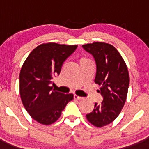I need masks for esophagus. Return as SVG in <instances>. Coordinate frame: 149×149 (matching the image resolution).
<instances>
[{
	"label": "esophagus",
	"mask_w": 149,
	"mask_h": 149,
	"mask_svg": "<svg viewBox=\"0 0 149 149\" xmlns=\"http://www.w3.org/2000/svg\"><path fill=\"white\" fill-rule=\"evenodd\" d=\"M74 99H75V100H83L84 97H80V96L76 95V94H75V95H74Z\"/></svg>",
	"instance_id": "34e87169"
}]
</instances>
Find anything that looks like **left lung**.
I'll use <instances>...</instances> for the list:
<instances>
[{"label":"left lung","instance_id":"1","mask_svg":"<svg viewBox=\"0 0 149 149\" xmlns=\"http://www.w3.org/2000/svg\"><path fill=\"white\" fill-rule=\"evenodd\" d=\"M94 56L97 65L96 84L102 86V104L95 103L94 109L86 115L93 125L102 127L110 124L121 112L125 103L129 86L127 65L116 48L102 42L83 45Z\"/></svg>","mask_w":149,"mask_h":149}]
</instances>
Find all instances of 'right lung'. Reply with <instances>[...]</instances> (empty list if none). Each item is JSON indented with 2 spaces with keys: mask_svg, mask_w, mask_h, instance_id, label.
<instances>
[{
  "mask_svg": "<svg viewBox=\"0 0 149 149\" xmlns=\"http://www.w3.org/2000/svg\"><path fill=\"white\" fill-rule=\"evenodd\" d=\"M77 45L43 43L34 48L24 63L19 74L22 103L30 116L42 125H51L61 117L73 94H63L50 86L60 74L63 63Z\"/></svg>",
  "mask_w": 149,
  "mask_h": 149,
  "instance_id": "1",
  "label": "right lung"
}]
</instances>
